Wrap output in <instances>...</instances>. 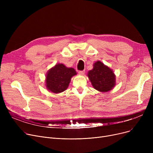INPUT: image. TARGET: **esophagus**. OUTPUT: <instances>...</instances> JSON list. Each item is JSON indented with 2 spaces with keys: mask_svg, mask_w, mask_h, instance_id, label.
<instances>
[{
  "mask_svg": "<svg viewBox=\"0 0 153 153\" xmlns=\"http://www.w3.org/2000/svg\"><path fill=\"white\" fill-rule=\"evenodd\" d=\"M78 72L80 75H84L85 74V71H79Z\"/></svg>",
  "mask_w": 153,
  "mask_h": 153,
  "instance_id": "obj_1",
  "label": "esophagus"
}]
</instances>
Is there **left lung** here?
Segmentation results:
<instances>
[{"instance_id": "left-lung-1", "label": "left lung", "mask_w": 153, "mask_h": 153, "mask_svg": "<svg viewBox=\"0 0 153 153\" xmlns=\"http://www.w3.org/2000/svg\"><path fill=\"white\" fill-rule=\"evenodd\" d=\"M87 76L94 89L101 92H107L116 85V76L113 70L100 61L94 63L93 69L89 71Z\"/></svg>"}]
</instances>
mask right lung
Here are the masks:
<instances>
[{"label":"right lung","instance_id":"1","mask_svg":"<svg viewBox=\"0 0 153 153\" xmlns=\"http://www.w3.org/2000/svg\"><path fill=\"white\" fill-rule=\"evenodd\" d=\"M76 74L74 68H68L63 64H56L46 74V89L56 94L62 92L68 89L72 77Z\"/></svg>","mask_w":153,"mask_h":153}]
</instances>
